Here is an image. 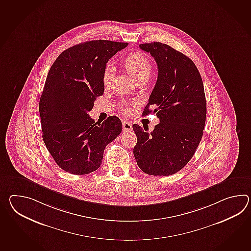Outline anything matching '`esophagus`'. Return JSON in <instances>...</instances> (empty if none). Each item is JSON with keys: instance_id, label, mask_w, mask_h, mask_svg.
<instances>
[{"instance_id": "esophagus-1", "label": "esophagus", "mask_w": 251, "mask_h": 251, "mask_svg": "<svg viewBox=\"0 0 251 251\" xmlns=\"http://www.w3.org/2000/svg\"><path fill=\"white\" fill-rule=\"evenodd\" d=\"M123 131H131L132 130V125L131 123H128L127 121H123Z\"/></svg>"}]
</instances>
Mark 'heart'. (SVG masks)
Here are the masks:
<instances>
[{"instance_id": "b5f03b06", "label": "heart", "mask_w": 251, "mask_h": 251, "mask_svg": "<svg viewBox=\"0 0 251 251\" xmlns=\"http://www.w3.org/2000/svg\"><path fill=\"white\" fill-rule=\"evenodd\" d=\"M124 65L128 72L133 76L136 81L141 78H149L151 75V64L147 56L140 53H132L128 55L125 60ZM114 75V67L112 63H108L102 74V81L103 84H109L112 81ZM125 113H128L129 110L128 108L124 109Z\"/></svg>"}]
</instances>
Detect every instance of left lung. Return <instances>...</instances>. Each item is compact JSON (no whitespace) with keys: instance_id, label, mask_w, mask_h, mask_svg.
Masks as SVG:
<instances>
[{"instance_id":"8db88e82","label":"left lung","mask_w":251,"mask_h":251,"mask_svg":"<svg viewBox=\"0 0 251 251\" xmlns=\"http://www.w3.org/2000/svg\"><path fill=\"white\" fill-rule=\"evenodd\" d=\"M139 48L151 53L158 69L142 115L156 113L160 123L151 133L134 124L138 138L134 156L144 173L167 176L180 171L200 143L206 120L204 88L195 63L183 53L161 42Z\"/></svg>"}]
</instances>
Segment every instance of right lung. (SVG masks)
<instances>
[{
  "mask_svg": "<svg viewBox=\"0 0 251 251\" xmlns=\"http://www.w3.org/2000/svg\"><path fill=\"white\" fill-rule=\"evenodd\" d=\"M128 43L92 40L63 51L53 63L39 100L45 145L56 164L73 175L100 167L106 146L122 132L123 123L110 116L95 123L88 112L103 94L106 63Z\"/></svg>",
  "mask_w": 251,
  "mask_h": 251,
  "instance_id": "1",
  "label": "right lung"
}]
</instances>
